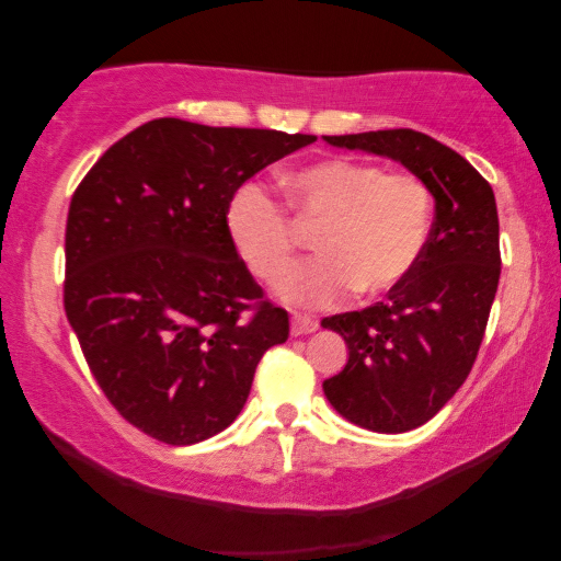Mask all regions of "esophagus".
I'll list each match as a JSON object with an SVG mask.
<instances>
[{
  "label": "esophagus",
  "mask_w": 561,
  "mask_h": 561,
  "mask_svg": "<svg viewBox=\"0 0 561 561\" xmlns=\"http://www.w3.org/2000/svg\"><path fill=\"white\" fill-rule=\"evenodd\" d=\"M317 329H319V324L311 317H301V313H294V317H290V334L294 336L313 334Z\"/></svg>",
  "instance_id": "1"
}]
</instances>
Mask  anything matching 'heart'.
<instances>
[{"label":"heart","instance_id":"heart-1","mask_svg":"<svg viewBox=\"0 0 561 561\" xmlns=\"http://www.w3.org/2000/svg\"><path fill=\"white\" fill-rule=\"evenodd\" d=\"M290 206L321 221L317 250L278 280L283 301L304 309L336 306L401 286L416 271L432 232L434 202L413 173H386L363 160L332 158L286 175ZM229 242L260 280H275L294 252V227L257 183H244L225 214Z\"/></svg>","mask_w":561,"mask_h":561}]
</instances>
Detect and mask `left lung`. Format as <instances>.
<instances>
[{
    "mask_svg": "<svg viewBox=\"0 0 561 561\" xmlns=\"http://www.w3.org/2000/svg\"><path fill=\"white\" fill-rule=\"evenodd\" d=\"M324 140L396 160L434 196L416 271L386 301L321 321L350 352L344 370L324 380L327 401L355 426L403 434L442 411L478 357L501 280L495 194L459 152L416 129Z\"/></svg>",
    "mask_w": 561,
    "mask_h": 561,
    "instance_id": "left-lung-1",
    "label": "left lung"
}]
</instances>
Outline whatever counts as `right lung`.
<instances>
[{
  "label": "right lung",
  "instance_id": "obj_1",
  "mask_svg": "<svg viewBox=\"0 0 561 561\" xmlns=\"http://www.w3.org/2000/svg\"><path fill=\"white\" fill-rule=\"evenodd\" d=\"M313 140L160 117L114 142L76 188L68 324L110 403L152 439L186 447L225 432L260 357L288 340V313L260 301L225 214L244 181Z\"/></svg>",
  "mask_w": 561,
  "mask_h": 561
}]
</instances>
